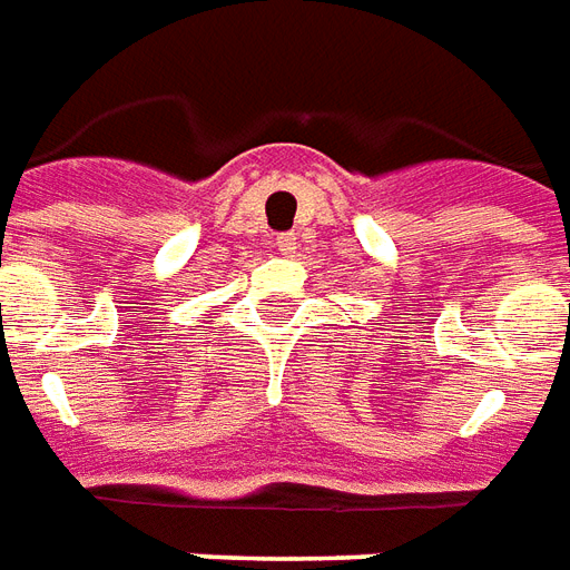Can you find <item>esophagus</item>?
<instances>
[{"label": "esophagus", "instance_id": "obj_1", "mask_svg": "<svg viewBox=\"0 0 570 570\" xmlns=\"http://www.w3.org/2000/svg\"><path fill=\"white\" fill-rule=\"evenodd\" d=\"M296 232H281L277 238H274V247L284 253V256H289V253H296Z\"/></svg>", "mask_w": 570, "mask_h": 570}]
</instances>
